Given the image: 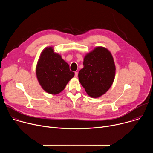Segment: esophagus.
I'll return each instance as SVG.
<instances>
[{
	"mask_svg": "<svg viewBox=\"0 0 153 153\" xmlns=\"http://www.w3.org/2000/svg\"><path fill=\"white\" fill-rule=\"evenodd\" d=\"M77 76H78V72L76 71V72H75V77H77Z\"/></svg>",
	"mask_w": 153,
	"mask_h": 153,
	"instance_id": "esophagus-1",
	"label": "esophagus"
}]
</instances>
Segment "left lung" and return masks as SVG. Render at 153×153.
<instances>
[{"label": "left lung", "mask_w": 153, "mask_h": 153, "mask_svg": "<svg viewBox=\"0 0 153 153\" xmlns=\"http://www.w3.org/2000/svg\"><path fill=\"white\" fill-rule=\"evenodd\" d=\"M115 73L116 66L111 53L105 47H97L85 56L83 68L78 76L86 93L97 98L110 89Z\"/></svg>", "instance_id": "obj_1"}]
</instances>
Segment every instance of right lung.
I'll return each instance as SVG.
<instances>
[{
  "instance_id": "1",
  "label": "right lung",
  "mask_w": 153,
  "mask_h": 153,
  "mask_svg": "<svg viewBox=\"0 0 153 153\" xmlns=\"http://www.w3.org/2000/svg\"><path fill=\"white\" fill-rule=\"evenodd\" d=\"M36 74L42 89L51 94L62 91L74 73L70 70L69 65L52 47L43 50L38 60Z\"/></svg>"
}]
</instances>
